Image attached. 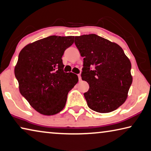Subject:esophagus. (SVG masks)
<instances>
[{"label":"esophagus","instance_id":"1","mask_svg":"<svg viewBox=\"0 0 151 151\" xmlns=\"http://www.w3.org/2000/svg\"><path fill=\"white\" fill-rule=\"evenodd\" d=\"M78 79H79V81H81V75H78Z\"/></svg>","mask_w":151,"mask_h":151}]
</instances>
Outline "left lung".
<instances>
[{"label": "left lung", "mask_w": 151, "mask_h": 151, "mask_svg": "<svg viewBox=\"0 0 151 151\" xmlns=\"http://www.w3.org/2000/svg\"><path fill=\"white\" fill-rule=\"evenodd\" d=\"M75 44L84 58L81 77L89 85L84 93L88 107L99 113L117 109L132 83L130 60L118 44L97 35L76 36Z\"/></svg>", "instance_id": "obj_1"}]
</instances>
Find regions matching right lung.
I'll list each match as a JSON object with an SVG mask.
<instances>
[{
  "label": "right lung",
  "mask_w": 151,
  "mask_h": 151,
  "mask_svg": "<svg viewBox=\"0 0 151 151\" xmlns=\"http://www.w3.org/2000/svg\"><path fill=\"white\" fill-rule=\"evenodd\" d=\"M74 36L51 35L25 45L15 67L21 94L42 115L59 113L68 92L78 83L76 74L64 73L63 57Z\"/></svg>",
  "instance_id": "1"
}]
</instances>
